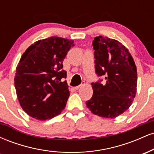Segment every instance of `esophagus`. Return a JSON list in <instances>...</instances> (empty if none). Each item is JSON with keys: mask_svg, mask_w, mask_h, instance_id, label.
Wrapping results in <instances>:
<instances>
[{"mask_svg": "<svg viewBox=\"0 0 154 154\" xmlns=\"http://www.w3.org/2000/svg\"><path fill=\"white\" fill-rule=\"evenodd\" d=\"M83 85H85V82H82V84H81V85H79L77 86V87H75V90H78L79 88L82 87V86Z\"/></svg>", "mask_w": 154, "mask_h": 154, "instance_id": "obj_1", "label": "esophagus"}]
</instances>
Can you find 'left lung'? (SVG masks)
I'll use <instances>...</instances> for the list:
<instances>
[{"mask_svg":"<svg viewBox=\"0 0 154 154\" xmlns=\"http://www.w3.org/2000/svg\"><path fill=\"white\" fill-rule=\"evenodd\" d=\"M95 73L103 76L92 82L93 95L86 101L95 115L113 119L125 112L133 102L137 92V68L129 50L118 40L107 37H95Z\"/></svg>","mask_w":154,"mask_h":154,"instance_id":"obj_1","label":"left lung"}]
</instances>
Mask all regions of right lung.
<instances>
[{
    "mask_svg": "<svg viewBox=\"0 0 154 154\" xmlns=\"http://www.w3.org/2000/svg\"><path fill=\"white\" fill-rule=\"evenodd\" d=\"M74 40L59 37L40 40L22 54L16 69L14 85L22 109L34 119H50L64 109L70 95L62 69Z\"/></svg>",
    "mask_w": 154,
    "mask_h": 154,
    "instance_id": "right-lung-1",
    "label": "right lung"
}]
</instances>
